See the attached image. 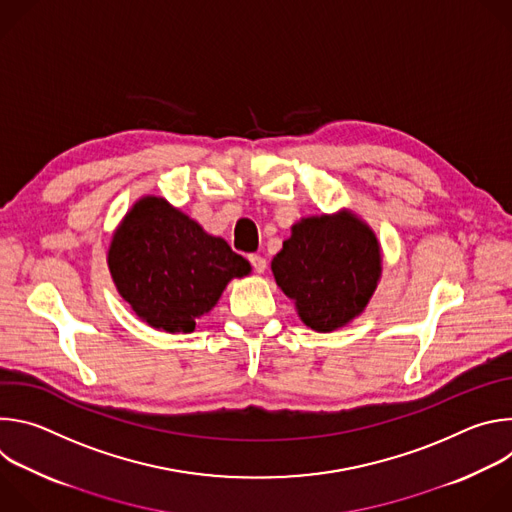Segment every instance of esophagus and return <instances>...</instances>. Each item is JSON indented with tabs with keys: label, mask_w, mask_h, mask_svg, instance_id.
I'll return each mask as SVG.
<instances>
[{
	"label": "esophagus",
	"mask_w": 512,
	"mask_h": 512,
	"mask_svg": "<svg viewBox=\"0 0 512 512\" xmlns=\"http://www.w3.org/2000/svg\"><path fill=\"white\" fill-rule=\"evenodd\" d=\"M249 261H251L255 273H263L267 269V261L261 255H249Z\"/></svg>",
	"instance_id": "34e87169"
}]
</instances>
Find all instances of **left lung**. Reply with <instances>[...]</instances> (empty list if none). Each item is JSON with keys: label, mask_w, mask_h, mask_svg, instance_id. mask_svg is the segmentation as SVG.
Returning a JSON list of instances; mask_svg holds the SVG:
<instances>
[{"label": "left lung", "mask_w": 512, "mask_h": 512, "mask_svg": "<svg viewBox=\"0 0 512 512\" xmlns=\"http://www.w3.org/2000/svg\"><path fill=\"white\" fill-rule=\"evenodd\" d=\"M271 271L302 322L332 332L360 316L373 298L383 271L381 245L350 210L308 216L291 227Z\"/></svg>", "instance_id": "8db88e82"}]
</instances>
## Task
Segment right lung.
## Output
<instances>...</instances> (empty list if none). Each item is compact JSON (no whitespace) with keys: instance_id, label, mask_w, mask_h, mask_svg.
Listing matches in <instances>:
<instances>
[{"instance_id":"add662e5","label":"right lung","mask_w":512,"mask_h":512,"mask_svg":"<svg viewBox=\"0 0 512 512\" xmlns=\"http://www.w3.org/2000/svg\"><path fill=\"white\" fill-rule=\"evenodd\" d=\"M111 277L131 310L156 330L188 334L223 296L247 259L158 196L139 198L107 253Z\"/></svg>"}]
</instances>
